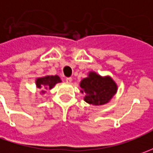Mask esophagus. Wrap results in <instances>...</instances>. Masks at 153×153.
Segmentation results:
<instances>
[{"label": "esophagus", "mask_w": 153, "mask_h": 153, "mask_svg": "<svg viewBox=\"0 0 153 153\" xmlns=\"http://www.w3.org/2000/svg\"><path fill=\"white\" fill-rule=\"evenodd\" d=\"M65 82H68V83H71V82H72V78H71V77H66V78H65Z\"/></svg>", "instance_id": "esophagus-1"}]
</instances>
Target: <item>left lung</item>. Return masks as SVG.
Here are the masks:
<instances>
[{
	"label": "left lung",
	"mask_w": 153,
	"mask_h": 153,
	"mask_svg": "<svg viewBox=\"0 0 153 153\" xmlns=\"http://www.w3.org/2000/svg\"><path fill=\"white\" fill-rule=\"evenodd\" d=\"M81 92L85 94L84 100L94 105L106 104L117 93V86L110 76L102 77L95 72H89L88 76L82 80Z\"/></svg>",
	"instance_id": "1"
}]
</instances>
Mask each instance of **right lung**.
I'll return each mask as SVG.
<instances>
[{
	"instance_id": "right-lung-1",
	"label": "right lung",
	"mask_w": 153,
	"mask_h": 153,
	"mask_svg": "<svg viewBox=\"0 0 153 153\" xmlns=\"http://www.w3.org/2000/svg\"><path fill=\"white\" fill-rule=\"evenodd\" d=\"M61 80L58 76H46L43 77H39L36 81V84L38 88H42V94H45L44 90L51 89L56 83L60 82Z\"/></svg>"
}]
</instances>
